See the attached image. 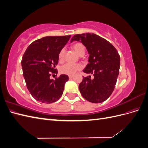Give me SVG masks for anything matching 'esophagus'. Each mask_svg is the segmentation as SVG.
I'll use <instances>...</instances> for the list:
<instances>
[{
	"mask_svg": "<svg viewBox=\"0 0 148 148\" xmlns=\"http://www.w3.org/2000/svg\"><path fill=\"white\" fill-rule=\"evenodd\" d=\"M73 77V75H69V79H71Z\"/></svg>",
	"mask_w": 148,
	"mask_h": 148,
	"instance_id": "1",
	"label": "esophagus"
}]
</instances>
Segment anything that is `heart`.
Here are the masks:
<instances>
[{
  "mask_svg": "<svg viewBox=\"0 0 148 148\" xmlns=\"http://www.w3.org/2000/svg\"><path fill=\"white\" fill-rule=\"evenodd\" d=\"M72 49L75 51V52L77 53L78 56H80L84 53L85 52V47L83 44L80 42H76L73 44L72 46ZM65 54V49H62L60 50L59 53V60L60 62H62L64 60ZM82 69V65L79 64H66L64 65H62L60 68V73L67 75H74L77 71L79 70Z\"/></svg>",
  "mask_w": 148,
  "mask_h": 148,
  "instance_id": "1",
  "label": "heart"
}]
</instances>
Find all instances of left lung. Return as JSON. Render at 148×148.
<instances>
[{"label":"left lung","instance_id":"left-lung-1","mask_svg":"<svg viewBox=\"0 0 148 148\" xmlns=\"http://www.w3.org/2000/svg\"><path fill=\"white\" fill-rule=\"evenodd\" d=\"M81 42L89 53V64L83 72L92 74V79L84 77L79 84L82 96L93 103L108 99L112 93L119 73L120 59L115 47L106 39L95 34H75L70 42Z\"/></svg>","mask_w":148,"mask_h":148}]
</instances>
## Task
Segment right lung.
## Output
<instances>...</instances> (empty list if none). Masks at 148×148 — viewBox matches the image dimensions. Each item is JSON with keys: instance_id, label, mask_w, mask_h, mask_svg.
<instances>
[{"instance_id": "right-lung-1", "label": "right lung", "mask_w": 148, "mask_h": 148, "mask_svg": "<svg viewBox=\"0 0 148 148\" xmlns=\"http://www.w3.org/2000/svg\"><path fill=\"white\" fill-rule=\"evenodd\" d=\"M71 37L46 36L36 40L26 49L21 60L23 74L26 86L34 99L51 104L59 100L63 93L66 75L55 79H50L51 73H57L56 66L59 53Z\"/></svg>"}]
</instances>
